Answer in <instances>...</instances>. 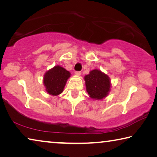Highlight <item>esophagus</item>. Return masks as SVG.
<instances>
[{
  "mask_svg": "<svg viewBox=\"0 0 157 157\" xmlns=\"http://www.w3.org/2000/svg\"><path fill=\"white\" fill-rule=\"evenodd\" d=\"M75 75L76 76H79L81 75V72L80 71H75Z\"/></svg>",
  "mask_w": 157,
  "mask_h": 157,
  "instance_id": "1",
  "label": "esophagus"
}]
</instances>
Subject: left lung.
<instances>
[{"mask_svg":"<svg viewBox=\"0 0 157 157\" xmlns=\"http://www.w3.org/2000/svg\"><path fill=\"white\" fill-rule=\"evenodd\" d=\"M86 91L93 100H103L111 91V81L108 75L101 70H92L84 77Z\"/></svg>","mask_w":157,"mask_h":157,"instance_id":"1","label":"left lung"}]
</instances>
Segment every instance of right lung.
Wrapping results in <instances>:
<instances>
[{
  "label": "right lung",
  "mask_w": 157,
  "mask_h": 157,
  "mask_svg": "<svg viewBox=\"0 0 157 157\" xmlns=\"http://www.w3.org/2000/svg\"><path fill=\"white\" fill-rule=\"evenodd\" d=\"M71 73L60 66H55L44 75L43 84L47 93L52 96H59L63 91Z\"/></svg>",
  "instance_id": "right-lung-1"
}]
</instances>
